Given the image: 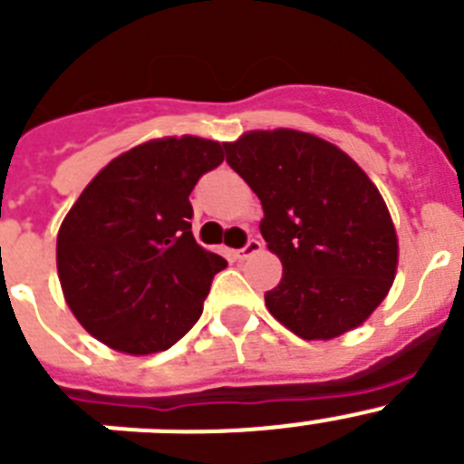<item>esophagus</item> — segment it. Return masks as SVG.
<instances>
[{"mask_svg": "<svg viewBox=\"0 0 464 464\" xmlns=\"http://www.w3.org/2000/svg\"><path fill=\"white\" fill-rule=\"evenodd\" d=\"M260 248H262L260 241H257V239H248L244 246H241L239 251H237V257H239V260H248V257H251V256L260 253Z\"/></svg>", "mask_w": 464, "mask_h": 464, "instance_id": "obj_1", "label": "esophagus"}]
</instances>
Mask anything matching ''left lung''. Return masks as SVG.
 I'll use <instances>...</instances> for the list:
<instances>
[{
  "label": "left lung",
  "mask_w": 464,
  "mask_h": 464,
  "mask_svg": "<svg viewBox=\"0 0 464 464\" xmlns=\"http://www.w3.org/2000/svg\"><path fill=\"white\" fill-rule=\"evenodd\" d=\"M227 165L260 197V232L283 265L265 304L302 339L353 330L395 278L397 237L370 176L337 146L295 130L223 143Z\"/></svg>",
  "instance_id": "1"
}]
</instances>
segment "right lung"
<instances>
[{"label":"right lung","instance_id":"obj_1","mask_svg":"<svg viewBox=\"0 0 464 464\" xmlns=\"http://www.w3.org/2000/svg\"><path fill=\"white\" fill-rule=\"evenodd\" d=\"M220 162L218 141L155 139L111 160L81 192L57 235V274L92 337L146 355L199 321L227 262L192 237L190 192Z\"/></svg>","mask_w":464,"mask_h":464}]
</instances>
